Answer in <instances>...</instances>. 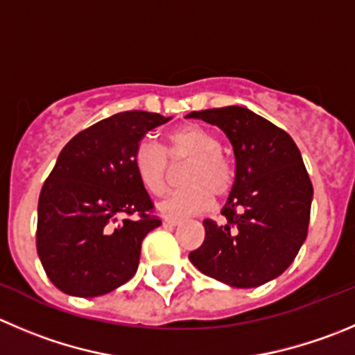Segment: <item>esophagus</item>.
Masks as SVG:
<instances>
[{
    "label": "esophagus",
    "instance_id": "obj_1",
    "mask_svg": "<svg viewBox=\"0 0 355 355\" xmlns=\"http://www.w3.org/2000/svg\"><path fill=\"white\" fill-rule=\"evenodd\" d=\"M181 223L180 218H172V216H165L164 218V225L167 226H178Z\"/></svg>",
    "mask_w": 355,
    "mask_h": 355
}]
</instances>
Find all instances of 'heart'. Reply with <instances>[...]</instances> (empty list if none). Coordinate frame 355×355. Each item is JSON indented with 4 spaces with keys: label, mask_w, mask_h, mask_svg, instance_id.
Listing matches in <instances>:
<instances>
[{
    "label": "heart",
    "mask_w": 355,
    "mask_h": 355,
    "mask_svg": "<svg viewBox=\"0 0 355 355\" xmlns=\"http://www.w3.org/2000/svg\"><path fill=\"white\" fill-rule=\"evenodd\" d=\"M219 139L200 125L187 123L165 137V146L143 139L134 151V168L150 193L162 195L168 181V160L187 162L181 168L184 187L171 191L160 211L172 218L195 214L207 209L214 197H223L234 184V167L219 151Z\"/></svg>",
    "instance_id": "obj_1"
}]
</instances>
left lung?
Here are the masks:
<instances>
[{
  "label": "left lung",
  "instance_id": "left-lung-1",
  "mask_svg": "<svg viewBox=\"0 0 355 355\" xmlns=\"http://www.w3.org/2000/svg\"><path fill=\"white\" fill-rule=\"evenodd\" d=\"M218 125L234 148L235 181L221 214L205 219L190 261L232 288H258L281 275L305 242L313 188L288 132L242 106L191 111Z\"/></svg>",
  "mask_w": 355,
  "mask_h": 355
}]
</instances>
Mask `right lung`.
Returning a JSON list of instances; mask_svg holds the SVG:
<instances>
[{
  "label": "right lung",
  "instance_id": "obj_1",
  "mask_svg": "<svg viewBox=\"0 0 355 355\" xmlns=\"http://www.w3.org/2000/svg\"><path fill=\"white\" fill-rule=\"evenodd\" d=\"M168 120L123 111L62 148L40 193L36 228L40 261L57 289L94 298L134 277L143 239L162 225L136 174L134 151L144 134Z\"/></svg>",
  "mask_w": 355,
  "mask_h": 355
}]
</instances>
